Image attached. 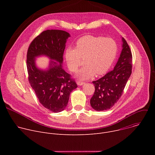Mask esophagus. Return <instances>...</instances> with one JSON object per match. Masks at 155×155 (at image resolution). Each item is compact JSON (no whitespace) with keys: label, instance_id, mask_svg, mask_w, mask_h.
I'll return each mask as SVG.
<instances>
[{"label":"esophagus","instance_id":"obj_1","mask_svg":"<svg viewBox=\"0 0 155 155\" xmlns=\"http://www.w3.org/2000/svg\"><path fill=\"white\" fill-rule=\"evenodd\" d=\"M85 83V82H84V81H77V84L78 85V86H82L83 84H84Z\"/></svg>","mask_w":155,"mask_h":155}]
</instances>
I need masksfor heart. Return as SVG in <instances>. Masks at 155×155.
<instances>
[{
  "mask_svg": "<svg viewBox=\"0 0 155 155\" xmlns=\"http://www.w3.org/2000/svg\"><path fill=\"white\" fill-rule=\"evenodd\" d=\"M117 50L113 39L87 35L77 40L75 48L66 49L65 58L69 69L74 72L81 64V58H85L86 65L78 71L77 77L81 80H87L96 73L98 75L105 74L114 63Z\"/></svg>",
  "mask_w": 155,
  "mask_h": 155,
  "instance_id": "b5f03b06",
  "label": "heart"
}]
</instances>
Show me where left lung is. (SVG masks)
<instances>
[{
	"label": "left lung",
	"mask_w": 155,
	"mask_h": 155,
	"mask_svg": "<svg viewBox=\"0 0 155 155\" xmlns=\"http://www.w3.org/2000/svg\"><path fill=\"white\" fill-rule=\"evenodd\" d=\"M122 42L123 49L114 70L93 81L95 91L90 104L97 111L108 110L117 102L132 73V53L124 38H122Z\"/></svg>",
	"instance_id": "left-lung-1"
}]
</instances>
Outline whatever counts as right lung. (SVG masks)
Instances as JSON below:
<instances>
[{
    "label": "right lung",
    "instance_id": "add662e5",
    "mask_svg": "<svg viewBox=\"0 0 155 155\" xmlns=\"http://www.w3.org/2000/svg\"><path fill=\"white\" fill-rule=\"evenodd\" d=\"M70 34L61 30L42 32L31 42L27 53L29 82L40 103L51 112H62L67 107L71 93L77 84L62 68L65 43ZM46 55L51 60L47 70L36 66L35 58Z\"/></svg>",
    "mask_w": 155,
    "mask_h": 155
}]
</instances>
